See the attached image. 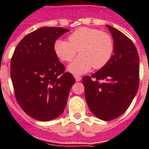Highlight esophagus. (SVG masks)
Instances as JSON below:
<instances>
[{"label": "esophagus", "mask_w": 149, "mask_h": 149, "mask_svg": "<svg viewBox=\"0 0 149 149\" xmlns=\"http://www.w3.org/2000/svg\"><path fill=\"white\" fill-rule=\"evenodd\" d=\"M75 79L77 81H80L81 80V77L80 76H78V75H75Z\"/></svg>", "instance_id": "obj_1"}]
</instances>
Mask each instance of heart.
<instances>
[{
    "mask_svg": "<svg viewBox=\"0 0 149 149\" xmlns=\"http://www.w3.org/2000/svg\"><path fill=\"white\" fill-rule=\"evenodd\" d=\"M78 50L80 56L69 67V71L81 74L91 67L100 69L111 61L114 50V40L108 33L91 27H80L69 36V42L57 40L54 51L61 60L71 62Z\"/></svg>",
    "mask_w": 149,
    "mask_h": 149,
    "instance_id": "heart-1",
    "label": "heart"
}]
</instances>
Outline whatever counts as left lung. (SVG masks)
Returning <instances> with one entry per match:
<instances>
[{
  "mask_svg": "<svg viewBox=\"0 0 149 149\" xmlns=\"http://www.w3.org/2000/svg\"><path fill=\"white\" fill-rule=\"evenodd\" d=\"M114 39V50L108 64L82 79L89 109L100 119L111 121L130 107L139 86V55L132 41L107 25Z\"/></svg>",
  "mask_w": 149,
  "mask_h": 149,
  "instance_id": "8db88e82",
  "label": "left lung"
}]
</instances>
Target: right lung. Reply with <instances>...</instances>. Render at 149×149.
I'll use <instances>...</instances> for the list:
<instances>
[{
    "label": "right lung",
    "instance_id": "1",
    "mask_svg": "<svg viewBox=\"0 0 149 149\" xmlns=\"http://www.w3.org/2000/svg\"><path fill=\"white\" fill-rule=\"evenodd\" d=\"M69 30L45 27L29 33L14 50L10 74L15 96L22 110L47 122L62 114L75 78L61 63L54 43Z\"/></svg>",
    "mask_w": 149,
    "mask_h": 149
}]
</instances>
